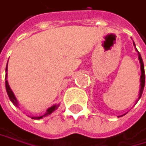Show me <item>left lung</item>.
<instances>
[{
  "label": "left lung",
  "instance_id": "1",
  "mask_svg": "<svg viewBox=\"0 0 146 146\" xmlns=\"http://www.w3.org/2000/svg\"><path fill=\"white\" fill-rule=\"evenodd\" d=\"M133 44L135 45L134 42ZM136 47V46H135ZM136 51L138 52V51L136 48ZM138 59H139V62H140V68H141V76H140V89H139V94H138V99H140L141 95L143 94L144 91V88H145V67H144V62H143V59L141 58V55L138 52Z\"/></svg>",
  "mask_w": 146,
  "mask_h": 146
}]
</instances>
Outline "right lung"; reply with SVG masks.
Returning <instances> with one entry per match:
<instances>
[{
	"mask_svg": "<svg viewBox=\"0 0 146 146\" xmlns=\"http://www.w3.org/2000/svg\"><path fill=\"white\" fill-rule=\"evenodd\" d=\"M7 71H8V63H7V67H6V72H7ZM5 80H6V81H5V85H6L7 94H8V95H9V97L11 102H12L14 105H15V106H18V102H17V100H16V98H15V94H14L13 91L11 90V88H10V87H9V82H8V80H7V74H6V78H5ZM58 107H59V104L53 105V106H52L51 108H49V109L46 110V113H45L44 115H41V116H31V118H32V119H41V118H43V117H44V116H46V115H51V114H52L53 111H55Z\"/></svg>",
	"mask_w": 146,
	"mask_h": 146,
	"instance_id": "1",
	"label": "right lung"
}]
</instances>
